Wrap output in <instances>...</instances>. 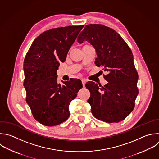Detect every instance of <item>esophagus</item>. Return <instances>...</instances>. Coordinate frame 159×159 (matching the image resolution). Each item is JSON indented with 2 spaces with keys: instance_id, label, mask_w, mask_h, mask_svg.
Returning <instances> with one entry per match:
<instances>
[{
  "instance_id": "esophagus-1",
  "label": "esophagus",
  "mask_w": 159,
  "mask_h": 159,
  "mask_svg": "<svg viewBox=\"0 0 159 159\" xmlns=\"http://www.w3.org/2000/svg\"><path fill=\"white\" fill-rule=\"evenodd\" d=\"M81 81H82V84H83V87L85 86V84H86V83L87 82V81L85 80V79H82L81 80Z\"/></svg>"
}]
</instances>
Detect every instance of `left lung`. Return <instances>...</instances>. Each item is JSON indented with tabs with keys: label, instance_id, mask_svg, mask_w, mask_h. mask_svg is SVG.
Masks as SVG:
<instances>
[{
	"label": "left lung",
	"instance_id": "obj_1",
	"mask_svg": "<svg viewBox=\"0 0 159 159\" xmlns=\"http://www.w3.org/2000/svg\"><path fill=\"white\" fill-rule=\"evenodd\" d=\"M77 41H88L95 48V64L107 71L104 78L108 83L99 88L94 82L85 86L90 91L88 102L93 116L106 122L123 120L133 111L139 93L138 73L132 51L114 30L101 24L86 25Z\"/></svg>",
	"mask_w": 159,
	"mask_h": 159
}]
</instances>
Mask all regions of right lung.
Here are the masks:
<instances>
[{
  "instance_id": "obj_1",
  "label": "right lung",
  "mask_w": 159,
  "mask_h": 159,
  "mask_svg": "<svg viewBox=\"0 0 159 159\" xmlns=\"http://www.w3.org/2000/svg\"><path fill=\"white\" fill-rule=\"evenodd\" d=\"M84 25L50 29L35 39L24 59L26 102L35 120L46 126L58 125L70 116L68 106L83 87L79 79L61 86L57 70Z\"/></svg>"
}]
</instances>
